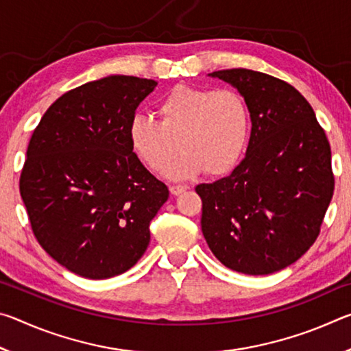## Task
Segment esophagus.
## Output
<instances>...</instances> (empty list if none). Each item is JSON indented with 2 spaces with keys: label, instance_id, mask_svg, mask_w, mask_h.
Wrapping results in <instances>:
<instances>
[{
  "label": "esophagus",
  "instance_id": "obj_1",
  "mask_svg": "<svg viewBox=\"0 0 351 351\" xmlns=\"http://www.w3.org/2000/svg\"><path fill=\"white\" fill-rule=\"evenodd\" d=\"M189 187L187 186H184V184H178V186H171L170 187V193L171 195H180V193H182V192H186Z\"/></svg>",
  "mask_w": 351,
  "mask_h": 351
}]
</instances>
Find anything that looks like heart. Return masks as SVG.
I'll list each match as a JSON object with an SVG mask.
<instances>
[{
    "label": "heart",
    "mask_w": 351,
    "mask_h": 351,
    "mask_svg": "<svg viewBox=\"0 0 351 351\" xmlns=\"http://www.w3.org/2000/svg\"><path fill=\"white\" fill-rule=\"evenodd\" d=\"M159 122L136 114L128 122V141L150 170L165 169L171 180L206 171L219 176L232 170L246 150L251 116L245 97L234 90L175 86L156 105ZM178 145L176 146V144Z\"/></svg>",
    "instance_id": "1"
}]
</instances>
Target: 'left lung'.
<instances>
[{
    "instance_id": "obj_1",
    "label": "left lung",
    "mask_w": 351,
    "mask_h": 351,
    "mask_svg": "<svg viewBox=\"0 0 351 351\" xmlns=\"http://www.w3.org/2000/svg\"><path fill=\"white\" fill-rule=\"evenodd\" d=\"M239 90L251 112L246 156L232 173L199 184L201 230L229 269L266 276L313 246L335 190L331 148L306 99L251 69L209 74Z\"/></svg>"
}]
</instances>
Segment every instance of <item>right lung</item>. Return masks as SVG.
Instances as JSON below:
<instances>
[{
    "instance_id": "obj_1",
    "label": "right lung",
    "mask_w": 351,
    "mask_h": 351,
    "mask_svg": "<svg viewBox=\"0 0 351 351\" xmlns=\"http://www.w3.org/2000/svg\"><path fill=\"white\" fill-rule=\"evenodd\" d=\"M158 82L108 75L64 93L34 130L20 193L40 246L77 276L122 274L147 251L169 189L132 150L128 122Z\"/></svg>"
}]
</instances>
